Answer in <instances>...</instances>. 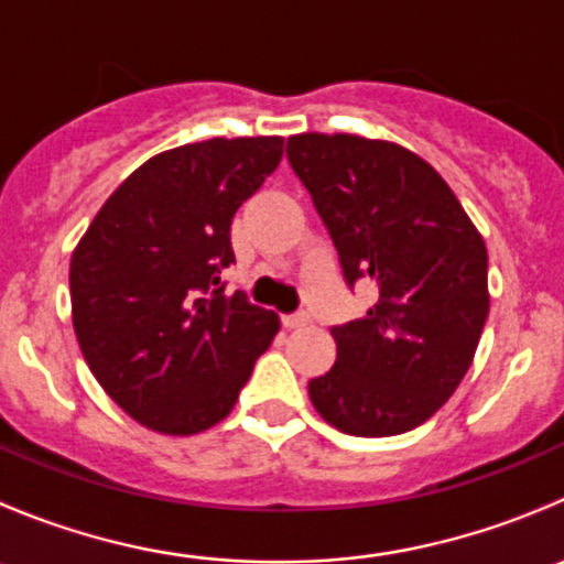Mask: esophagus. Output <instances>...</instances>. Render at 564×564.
Listing matches in <instances>:
<instances>
[{
	"label": "esophagus",
	"instance_id": "esophagus-1",
	"mask_svg": "<svg viewBox=\"0 0 564 564\" xmlns=\"http://www.w3.org/2000/svg\"><path fill=\"white\" fill-rule=\"evenodd\" d=\"M281 322H283V327L297 329V327H305V324L311 322V316L305 314V311H294V314H286V316H283Z\"/></svg>",
	"mask_w": 564,
	"mask_h": 564
}]
</instances>
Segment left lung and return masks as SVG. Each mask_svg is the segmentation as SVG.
Listing matches in <instances>:
<instances>
[{"mask_svg": "<svg viewBox=\"0 0 564 564\" xmlns=\"http://www.w3.org/2000/svg\"><path fill=\"white\" fill-rule=\"evenodd\" d=\"M338 250L373 305L335 324L338 355L308 382L311 403L351 436H392L431 417L469 371L488 316L480 231L434 166L390 141L300 133L286 141Z\"/></svg>", "mask_w": 564, "mask_h": 564, "instance_id": "8db88e82", "label": "left lung"}]
</instances>
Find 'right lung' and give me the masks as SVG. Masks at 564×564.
<instances>
[{"mask_svg":"<svg viewBox=\"0 0 564 564\" xmlns=\"http://www.w3.org/2000/svg\"><path fill=\"white\" fill-rule=\"evenodd\" d=\"M281 155V135L161 152L108 196L73 250V329L84 360L158 434L220 423L281 327L278 314L220 281L235 264L231 218Z\"/></svg>","mask_w":564,"mask_h":564,"instance_id":"add662e5","label":"right lung"}]
</instances>
